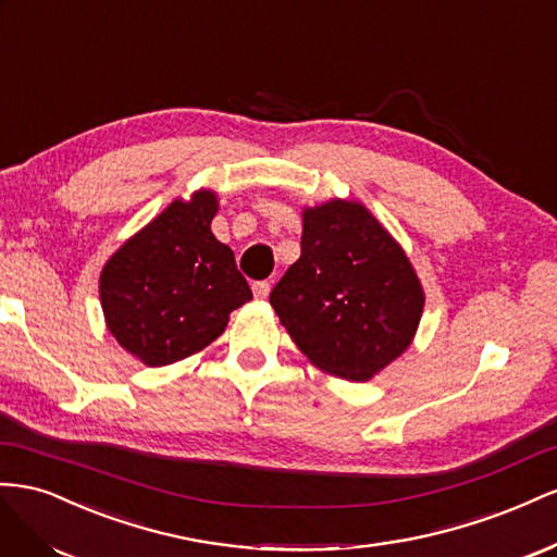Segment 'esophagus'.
Masks as SVG:
<instances>
[{
	"label": "esophagus",
	"mask_w": 557,
	"mask_h": 557,
	"mask_svg": "<svg viewBox=\"0 0 557 557\" xmlns=\"http://www.w3.org/2000/svg\"><path fill=\"white\" fill-rule=\"evenodd\" d=\"M270 287H273V284H270V282H253L251 284V292H253V296H257V298H268V294H270Z\"/></svg>",
	"instance_id": "esophagus-1"
}]
</instances>
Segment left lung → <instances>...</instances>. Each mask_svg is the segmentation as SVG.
I'll use <instances>...</instances> for the list:
<instances>
[{
    "instance_id": "1",
    "label": "left lung",
    "mask_w": 557,
    "mask_h": 557,
    "mask_svg": "<svg viewBox=\"0 0 557 557\" xmlns=\"http://www.w3.org/2000/svg\"><path fill=\"white\" fill-rule=\"evenodd\" d=\"M270 306L317 369L359 383L406 352L424 292L387 228L361 202L336 198L304 210L300 259Z\"/></svg>"
}]
</instances>
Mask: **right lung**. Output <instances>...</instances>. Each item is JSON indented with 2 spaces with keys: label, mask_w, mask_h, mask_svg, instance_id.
<instances>
[{
  "label": "right lung",
  "mask_w": 557,
  "mask_h": 557,
  "mask_svg": "<svg viewBox=\"0 0 557 557\" xmlns=\"http://www.w3.org/2000/svg\"><path fill=\"white\" fill-rule=\"evenodd\" d=\"M214 190L172 200L104 263L100 304L107 329L147 367L200 352L228 314L251 300L228 245L212 233Z\"/></svg>",
  "instance_id": "1"
}]
</instances>
